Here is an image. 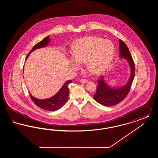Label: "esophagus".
I'll list each match as a JSON object with an SVG mask.
<instances>
[{
	"instance_id": "1",
	"label": "esophagus",
	"mask_w": 158,
	"mask_h": 158,
	"mask_svg": "<svg viewBox=\"0 0 158 158\" xmlns=\"http://www.w3.org/2000/svg\"><path fill=\"white\" fill-rule=\"evenodd\" d=\"M88 82V81L86 79H81V80H80V82L83 83H87Z\"/></svg>"
}]
</instances>
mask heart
Returning a JSON list of instances; mask_svg holds the SVG:
<instances>
[{"label": "heart", "mask_w": 158, "mask_h": 158, "mask_svg": "<svg viewBox=\"0 0 158 158\" xmlns=\"http://www.w3.org/2000/svg\"><path fill=\"white\" fill-rule=\"evenodd\" d=\"M114 54V47L110 41L96 37H85L76 40L72 47V54L75 61L72 65L79 69V64L86 63L88 70L98 75L110 65Z\"/></svg>", "instance_id": "heart-1"}]
</instances>
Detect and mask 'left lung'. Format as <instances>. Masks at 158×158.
I'll return each instance as SVG.
<instances>
[{
	"label": "left lung",
	"mask_w": 158,
	"mask_h": 158,
	"mask_svg": "<svg viewBox=\"0 0 158 158\" xmlns=\"http://www.w3.org/2000/svg\"><path fill=\"white\" fill-rule=\"evenodd\" d=\"M119 43L120 57H124L129 63L131 68V75L128 82L124 86L117 89H112L109 87L105 82L103 77L98 79V87L94 98L98 103L106 106L116 105L126 98L130 90L135 75V63L129 49L121 40H119Z\"/></svg>",
	"instance_id": "8db88e82"
}]
</instances>
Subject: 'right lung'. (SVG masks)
<instances>
[{
    "label": "right lung",
    "instance_id": "add662e5",
    "mask_svg": "<svg viewBox=\"0 0 158 158\" xmlns=\"http://www.w3.org/2000/svg\"><path fill=\"white\" fill-rule=\"evenodd\" d=\"M50 39L48 38V36L44 38L42 41L38 43L36 45L32 48V50L27 56V58L28 57L32 51L35 49H37L39 48H42L45 47L50 42ZM72 82V80L68 81L67 82L63 85L62 88L60 89V90L52 97L45 99H38L37 98H34L30 94V96L34 102V103L38 107L45 110L47 111H56L57 110L60 109L68 101L69 93V84Z\"/></svg>",
    "mask_w": 158,
    "mask_h": 158
}]
</instances>
